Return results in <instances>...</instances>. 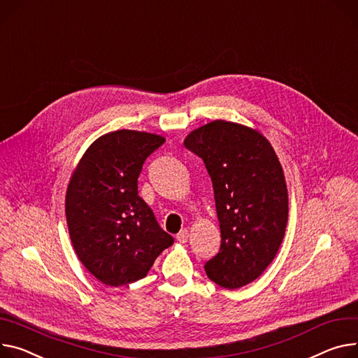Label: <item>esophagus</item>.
<instances>
[{"label":"esophagus","mask_w":358,"mask_h":358,"mask_svg":"<svg viewBox=\"0 0 358 358\" xmlns=\"http://www.w3.org/2000/svg\"><path fill=\"white\" fill-rule=\"evenodd\" d=\"M176 239H178L180 243H186L187 239H189V231H187V229H182V231L178 234Z\"/></svg>","instance_id":"1"}]
</instances>
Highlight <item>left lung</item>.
Instances as JSON below:
<instances>
[{
    "label": "left lung",
    "mask_w": 358,
    "mask_h": 358,
    "mask_svg": "<svg viewBox=\"0 0 358 358\" xmlns=\"http://www.w3.org/2000/svg\"><path fill=\"white\" fill-rule=\"evenodd\" d=\"M183 145L203 159L212 180L221 250L205 264L210 281L238 289L259 278L282 243L288 190L280 159L257 129L215 120Z\"/></svg>",
    "instance_id": "left-lung-1"
}]
</instances>
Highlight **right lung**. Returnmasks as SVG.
Wrapping results in <instances>:
<instances>
[{
  "instance_id": "right-lung-1",
  "label": "right lung",
  "mask_w": 358,
  "mask_h": 358,
  "mask_svg": "<svg viewBox=\"0 0 358 358\" xmlns=\"http://www.w3.org/2000/svg\"><path fill=\"white\" fill-rule=\"evenodd\" d=\"M164 137L116 130L96 139L74 168L66 192L70 239L96 280L119 287L145 278L173 238L137 192V178Z\"/></svg>"
}]
</instances>
